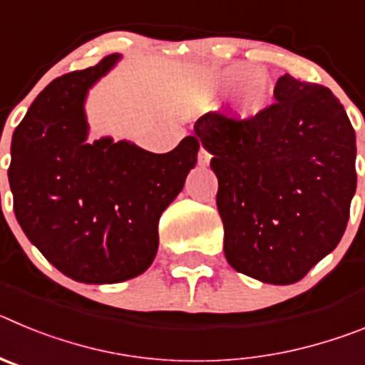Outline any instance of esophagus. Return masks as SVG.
Wrapping results in <instances>:
<instances>
[{
	"mask_svg": "<svg viewBox=\"0 0 365 365\" xmlns=\"http://www.w3.org/2000/svg\"><path fill=\"white\" fill-rule=\"evenodd\" d=\"M210 159H212V155L208 153V150H205V148L201 146V150H199V155H197L199 164H202V166H205V164L210 163Z\"/></svg>",
	"mask_w": 365,
	"mask_h": 365,
	"instance_id": "34e87169",
	"label": "esophagus"
}]
</instances>
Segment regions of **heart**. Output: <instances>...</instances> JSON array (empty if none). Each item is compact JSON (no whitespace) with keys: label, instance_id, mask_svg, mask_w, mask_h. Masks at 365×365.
<instances>
[{"label":"heart","instance_id":"1","mask_svg":"<svg viewBox=\"0 0 365 365\" xmlns=\"http://www.w3.org/2000/svg\"><path fill=\"white\" fill-rule=\"evenodd\" d=\"M254 69L248 66H237L232 67V69H227L222 73V82L225 83H234L240 82V80L248 78L252 76ZM269 86L261 76H254V78L248 80L245 83L243 91L237 96V109H240L241 115L245 117H252V115H257L259 111H263L269 102Z\"/></svg>","mask_w":365,"mask_h":365}]
</instances>
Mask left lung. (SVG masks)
<instances>
[{
	"instance_id": "obj_1",
	"label": "left lung",
	"mask_w": 365,
	"mask_h": 365,
	"mask_svg": "<svg viewBox=\"0 0 365 365\" xmlns=\"http://www.w3.org/2000/svg\"><path fill=\"white\" fill-rule=\"evenodd\" d=\"M252 117L210 111L195 138L219 180L225 256L237 272L291 285L334 250L356 190V140L331 89L282 74Z\"/></svg>"
}]
</instances>
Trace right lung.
Instances as JSON below:
<instances>
[{
  "label": "right lung",
  "mask_w": 365,
  "mask_h": 365,
  "mask_svg": "<svg viewBox=\"0 0 365 365\" xmlns=\"http://www.w3.org/2000/svg\"><path fill=\"white\" fill-rule=\"evenodd\" d=\"M120 54L53 80L12 135L9 182L31 243L69 278L118 283L151 265L159 219L197 163L199 140L151 153L131 143H87V89Z\"/></svg>",
  "instance_id": "add662e5"
}]
</instances>
